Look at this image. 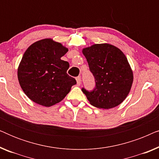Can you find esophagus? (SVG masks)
<instances>
[{
  "label": "esophagus",
  "mask_w": 159,
  "mask_h": 159,
  "mask_svg": "<svg viewBox=\"0 0 159 159\" xmlns=\"http://www.w3.org/2000/svg\"><path fill=\"white\" fill-rule=\"evenodd\" d=\"M76 80H77V83L78 85H80V84H81V82H82L81 77H78L76 78Z\"/></svg>",
  "instance_id": "1"
}]
</instances>
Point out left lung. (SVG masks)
Listing matches in <instances>:
<instances>
[{"instance_id":"obj_1","label":"left lung","mask_w":159,"mask_h":159,"mask_svg":"<svg viewBox=\"0 0 159 159\" xmlns=\"http://www.w3.org/2000/svg\"><path fill=\"white\" fill-rule=\"evenodd\" d=\"M95 86L82 91L91 105L108 109L119 105L129 94L133 74L125 54L110 44H95L82 51Z\"/></svg>"}]
</instances>
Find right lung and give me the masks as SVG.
<instances>
[{
  "instance_id": "add662e5",
  "label": "right lung",
  "mask_w": 159,
  "mask_h": 159,
  "mask_svg": "<svg viewBox=\"0 0 159 159\" xmlns=\"http://www.w3.org/2000/svg\"><path fill=\"white\" fill-rule=\"evenodd\" d=\"M66 48L51 39L35 42L27 49L18 69V80L24 92L34 103L49 107L58 103L77 84L66 73L67 61L61 59Z\"/></svg>"
}]
</instances>
